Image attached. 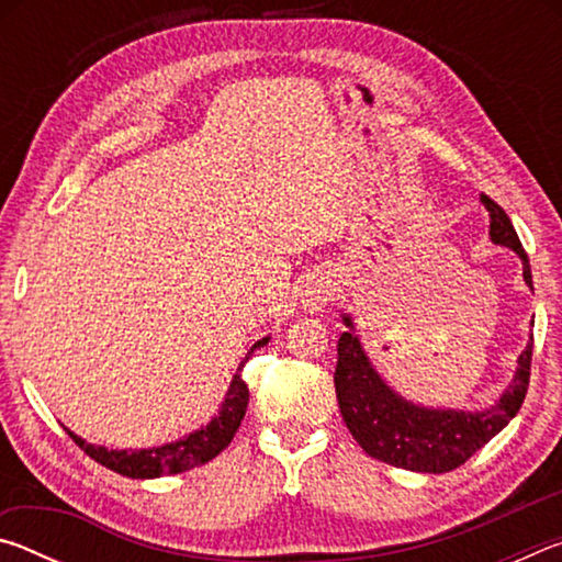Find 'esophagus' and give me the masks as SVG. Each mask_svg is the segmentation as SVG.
<instances>
[{"mask_svg": "<svg viewBox=\"0 0 562 562\" xmlns=\"http://www.w3.org/2000/svg\"><path fill=\"white\" fill-rule=\"evenodd\" d=\"M331 292H335V288H331V280L327 278H310V282L304 284V294H302V304L304 310L310 312H317L322 304H327L331 300Z\"/></svg>", "mask_w": 562, "mask_h": 562, "instance_id": "34e87169", "label": "esophagus"}]
</instances>
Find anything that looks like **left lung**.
<instances>
[{"label": "left lung", "instance_id": "1", "mask_svg": "<svg viewBox=\"0 0 562 562\" xmlns=\"http://www.w3.org/2000/svg\"><path fill=\"white\" fill-rule=\"evenodd\" d=\"M491 217V240L516 250L522 260V280L532 288L528 255L516 235L506 211L481 195ZM349 327L337 341L335 389L341 418L349 434L372 459L418 473H449L459 469L471 456L486 446L513 416L520 412L530 382L532 337L520 351L518 369L506 392L491 408L483 412H456V408H429L406 402L376 374L355 335V322L341 315Z\"/></svg>", "mask_w": 562, "mask_h": 562}]
</instances>
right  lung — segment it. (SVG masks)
I'll return each instance as SVG.
<instances>
[{
	"label": "right lung",
	"instance_id": "1",
	"mask_svg": "<svg viewBox=\"0 0 562 562\" xmlns=\"http://www.w3.org/2000/svg\"><path fill=\"white\" fill-rule=\"evenodd\" d=\"M268 339L270 337L255 341L252 349L268 345ZM252 349L247 351V357L252 355ZM243 364L237 367L231 389H227L221 414H217L211 424L203 426V429L188 434L173 443L154 446V449H140V451H116V449H106V446L87 443L81 436H76L69 429H66V434H69L74 443L79 446L83 453L91 456L93 461L106 465V469L116 471L121 475H128V479H158V475H173V473L190 471L195 469V465H203L211 459H215L217 453L227 449V443L233 441L235 431L240 429V422L247 408V398H250V392H247V384L243 382V374H240Z\"/></svg>",
	"mask_w": 562,
	"mask_h": 562
}]
</instances>
